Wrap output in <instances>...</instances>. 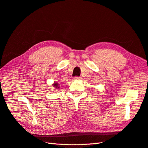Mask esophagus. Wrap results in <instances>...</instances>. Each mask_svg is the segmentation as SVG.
<instances>
[{
  "instance_id": "1",
  "label": "esophagus",
  "mask_w": 148,
  "mask_h": 148,
  "mask_svg": "<svg viewBox=\"0 0 148 148\" xmlns=\"http://www.w3.org/2000/svg\"><path fill=\"white\" fill-rule=\"evenodd\" d=\"M80 79H81V78L79 77H75L74 78V80H80Z\"/></svg>"
}]
</instances>
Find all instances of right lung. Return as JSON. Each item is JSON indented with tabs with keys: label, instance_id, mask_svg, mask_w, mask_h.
<instances>
[{
	"label": "right lung",
	"instance_id": "obj_1",
	"mask_svg": "<svg viewBox=\"0 0 148 148\" xmlns=\"http://www.w3.org/2000/svg\"><path fill=\"white\" fill-rule=\"evenodd\" d=\"M52 85H53V87H54V88H56L57 90H58V89H60V85L58 83L54 82Z\"/></svg>",
	"mask_w": 148,
	"mask_h": 148
}]
</instances>
